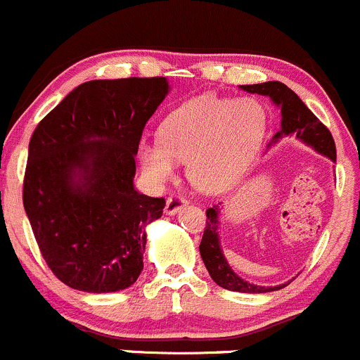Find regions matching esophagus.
<instances>
[{"label": "esophagus", "mask_w": 360, "mask_h": 360, "mask_svg": "<svg viewBox=\"0 0 360 360\" xmlns=\"http://www.w3.org/2000/svg\"><path fill=\"white\" fill-rule=\"evenodd\" d=\"M188 201L184 198V195L180 194H172L168 198V201H166V207H165V213L166 214H175L176 211H180L181 207L187 206Z\"/></svg>", "instance_id": "obj_1"}]
</instances>
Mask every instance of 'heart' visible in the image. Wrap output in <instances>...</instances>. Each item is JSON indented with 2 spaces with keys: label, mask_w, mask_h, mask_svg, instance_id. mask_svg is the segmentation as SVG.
I'll use <instances>...</instances> for the list:
<instances>
[{
  "label": "heart",
  "mask_w": 360,
  "mask_h": 360,
  "mask_svg": "<svg viewBox=\"0 0 360 360\" xmlns=\"http://www.w3.org/2000/svg\"><path fill=\"white\" fill-rule=\"evenodd\" d=\"M269 116L255 97L202 95L181 103L159 126V140H142L139 159L155 181L175 173L185 161L187 179L198 191L218 194L239 179L260 149Z\"/></svg>",
  "instance_id": "obj_1"
}]
</instances>
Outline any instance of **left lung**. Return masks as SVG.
Segmentation results:
<instances>
[{"mask_svg":"<svg viewBox=\"0 0 360 360\" xmlns=\"http://www.w3.org/2000/svg\"><path fill=\"white\" fill-rule=\"evenodd\" d=\"M240 88L244 91H250V94L265 95L277 107H281L283 120H281V129L274 135V142H277V140L286 135H296V139L305 142L307 146L314 147L317 153L329 158L333 162L336 161L335 140H333L329 129L317 120L316 114L286 84L279 83V81H266V83L260 84H243ZM218 214H220V207L218 206L206 210L207 218L205 234H202L201 244H199L202 262H205L211 279L218 286L225 288V290L239 292H269L286 286V284H279V286L274 288L257 286V284L248 283V281L240 279L237 276L225 260L224 251H221L220 237H218Z\"/></svg>","mask_w":360,"mask_h":360,"instance_id":"left-lung-1","label":"left lung"}]
</instances>
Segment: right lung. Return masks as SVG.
Segmentation results:
<instances>
[{
  "mask_svg": "<svg viewBox=\"0 0 360 360\" xmlns=\"http://www.w3.org/2000/svg\"><path fill=\"white\" fill-rule=\"evenodd\" d=\"M168 90L166 77L88 81L32 133L25 213L46 265L72 290L121 291L142 272L146 227L166 201L135 191V155Z\"/></svg>",
  "mask_w": 360,
  "mask_h": 360,
  "instance_id": "1",
  "label": "right lung"
}]
</instances>
